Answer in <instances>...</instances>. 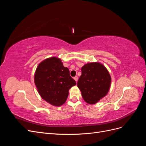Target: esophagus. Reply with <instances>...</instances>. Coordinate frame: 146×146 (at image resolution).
I'll list each match as a JSON object with an SVG mask.
<instances>
[{
  "label": "esophagus",
  "mask_w": 146,
  "mask_h": 146,
  "mask_svg": "<svg viewBox=\"0 0 146 146\" xmlns=\"http://www.w3.org/2000/svg\"><path fill=\"white\" fill-rule=\"evenodd\" d=\"M74 79L75 80V81H76V82H77V80H78V77H77V76L74 77Z\"/></svg>",
  "instance_id": "obj_1"
}]
</instances>
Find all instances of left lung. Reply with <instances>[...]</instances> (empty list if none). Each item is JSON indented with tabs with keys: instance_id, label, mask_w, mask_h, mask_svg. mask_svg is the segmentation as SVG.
<instances>
[{
	"instance_id": "obj_1",
	"label": "left lung",
	"mask_w": 146,
	"mask_h": 146,
	"mask_svg": "<svg viewBox=\"0 0 146 146\" xmlns=\"http://www.w3.org/2000/svg\"><path fill=\"white\" fill-rule=\"evenodd\" d=\"M111 82V76L105 66L99 62H92L83 66L77 86L83 100L93 105L107 96Z\"/></svg>"
}]
</instances>
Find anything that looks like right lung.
<instances>
[{
  "label": "right lung",
  "mask_w": 146,
  "mask_h": 146,
  "mask_svg": "<svg viewBox=\"0 0 146 146\" xmlns=\"http://www.w3.org/2000/svg\"><path fill=\"white\" fill-rule=\"evenodd\" d=\"M34 82L41 98L55 107L63 105L69 95V90L76 85L70 76L61 60L52 56L38 64L34 74Z\"/></svg>",
  "instance_id": "add662e5"
}]
</instances>
